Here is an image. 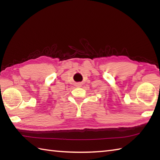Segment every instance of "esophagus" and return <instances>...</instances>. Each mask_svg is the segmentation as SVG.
Masks as SVG:
<instances>
[{
  "label": "esophagus",
  "mask_w": 160,
  "mask_h": 160,
  "mask_svg": "<svg viewBox=\"0 0 160 160\" xmlns=\"http://www.w3.org/2000/svg\"><path fill=\"white\" fill-rule=\"evenodd\" d=\"M80 86H81V84L80 83H77L76 84V87H80Z\"/></svg>",
  "instance_id": "esophagus-1"
}]
</instances>
